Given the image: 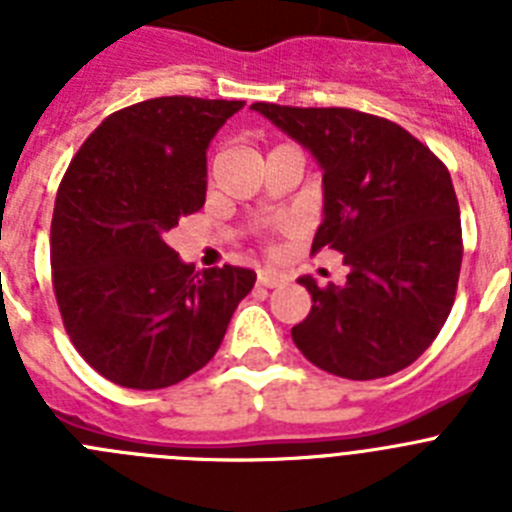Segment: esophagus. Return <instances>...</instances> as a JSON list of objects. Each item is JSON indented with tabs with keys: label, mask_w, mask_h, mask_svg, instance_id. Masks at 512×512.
I'll use <instances>...</instances> for the list:
<instances>
[{
	"label": "esophagus",
	"mask_w": 512,
	"mask_h": 512,
	"mask_svg": "<svg viewBox=\"0 0 512 512\" xmlns=\"http://www.w3.org/2000/svg\"><path fill=\"white\" fill-rule=\"evenodd\" d=\"M284 274H277V271H269V269H261L259 271V284L261 287H279V284L284 282Z\"/></svg>",
	"instance_id": "obj_1"
}]
</instances>
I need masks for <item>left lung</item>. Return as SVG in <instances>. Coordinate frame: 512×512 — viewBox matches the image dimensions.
<instances>
[{
  "label": "left lung",
  "instance_id": "left-lung-1",
  "mask_svg": "<svg viewBox=\"0 0 512 512\" xmlns=\"http://www.w3.org/2000/svg\"><path fill=\"white\" fill-rule=\"evenodd\" d=\"M253 110L323 166V223L312 251L343 253V287L300 284L312 310L292 328L307 361L343 379L390 377L436 341L461 271L459 200L449 169L397 122L348 107Z\"/></svg>",
  "mask_w": 512,
  "mask_h": 512
}]
</instances>
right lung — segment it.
Segmentation results:
<instances>
[{
    "mask_svg": "<svg viewBox=\"0 0 512 512\" xmlns=\"http://www.w3.org/2000/svg\"><path fill=\"white\" fill-rule=\"evenodd\" d=\"M235 99L156 97L112 112L58 184L53 292L63 328L94 372L161 390L200 372L256 274L194 271L166 243L205 205L207 146Z\"/></svg>",
    "mask_w": 512,
    "mask_h": 512,
    "instance_id": "1",
    "label": "right lung"
}]
</instances>
